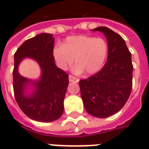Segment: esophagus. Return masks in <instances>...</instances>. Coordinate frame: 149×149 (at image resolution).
I'll list each match as a JSON object with an SVG mask.
<instances>
[{"label":"esophagus","instance_id":"esophagus-1","mask_svg":"<svg viewBox=\"0 0 149 149\" xmlns=\"http://www.w3.org/2000/svg\"><path fill=\"white\" fill-rule=\"evenodd\" d=\"M69 79H70V82H78L79 81V79L77 78V77H73L72 75H70L69 76Z\"/></svg>","mask_w":149,"mask_h":149}]
</instances>
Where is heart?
<instances>
[{
  "instance_id": "heart-1",
  "label": "heart",
  "mask_w": 149,
  "mask_h": 149,
  "mask_svg": "<svg viewBox=\"0 0 149 149\" xmlns=\"http://www.w3.org/2000/svg\"><path fill=\"white\" fill-rule=\"evenodd\" d=\"M108 44L100 37L78 35L67 37L63 44H57L53 56L58 66L66 70L75 60V72L85 71L94 74L102 68L108 54Z\"/></svg>"
}]
</instances>
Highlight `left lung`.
<instances>
[{"mask_svg":"<svg viewBox=\"0 0 149 149\" xmlns=\"http://www.w3.org/2000/svg\"><path fill=\"white\" fill-rule=\"evenodd\" d=\"M105 34L108 41L107 62L99 72L79 82L85 109L93 116L105 118L118 112L132 90L131 53L121 36L105 26L92 29Z\"/></svg>","mask_w":149,"mask_h":149,"instance_id":"obj_1","label":"left lung"}]
</instances>
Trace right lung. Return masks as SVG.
Returning <instances> with one entry per match:
<instances>
[{"label":"right lung","mask_w":149,"mask_h":149,"mask_svg":"<svg viewBox=\"0 0 149 149\" xmlns=\"http://www.w3.org/2000/svg\"><path fill=\"white\" fill-rule=\"evenodd\" d=\"M54 38L50 33H40L27 40L14 54L13 89L17 103L22 112L32 120L52 122L63 113L65 95L69 85V75L56 66L53 56ZM26 56L33 57L42 67V77L33 95L26 97L24 87L29 81L17 72L20 61Z\"/></svg>","instance_id":"add662e5"}]
</instances>
